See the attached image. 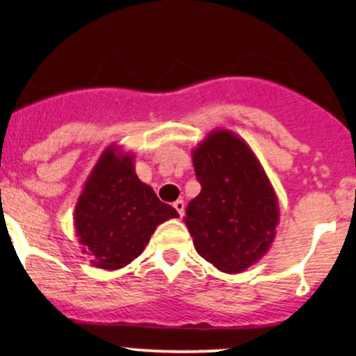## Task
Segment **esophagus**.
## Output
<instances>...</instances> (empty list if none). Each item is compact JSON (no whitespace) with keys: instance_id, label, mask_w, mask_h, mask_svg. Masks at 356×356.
I'll use <instances>...</instances> for the list:
<instances>
[{"instance_id":"obj_1","label":"esophagus","mask_w":356,"mask_h":356,"mask_svg":"<svg viewBox=\"0 0 356 356\" xmlns=\"http://www.w3.org/2000/svg\"><path fill=\"white\" fill-rule=\"evenodd\" d=\"M174 208H175V211H177L179 213V216H184V209H186V204H184V201H182V199H177V201L174 202Z\"/></svg>"}]
</instances>
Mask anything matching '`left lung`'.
Masks as SVG:
<instances>
[{"label":"left lung","mask_w":356,"mask_h":356,"mask_svg":"<svg viewBox=\"0 0 356 356\" xmlns=\"http://www.w3.org/2000/svg\"><path fill=\"white\" fill-rule=\"evenodd\" d=\"M193 163L201 193L184 222L194 247L218 270H247L268 252L280 218L260 160L243 138L220 128L194 148Z\"/></svg>","instance_id":"8db88e82"}]
</instances>
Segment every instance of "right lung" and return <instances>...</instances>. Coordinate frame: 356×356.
<instances>
[{"label":"right lung","mask_w":356,"mask_h":356,"mask_svg":"<svg viewBox=\"0 0 356 356\" xmlns=\"http://www.w3.org/2000/svg\"><path fill=\"white\" fill-rule=\"evenodd\" d=\"M134 154L109 145L86 179L74 226L92 267L118 270L142 255L160 222L177 211L135 174Z\"/></svg>","instance_id":"right-lung-1"}]
</instances>
